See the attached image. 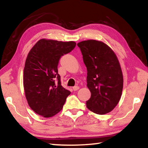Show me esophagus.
I'll return each mask as SVG.
<instances>
[{
  "mask_svg": "<svg viewBox=\"0 0 148 148\" xmlns=\"http://www.w3.org/2000/svg\"><path fill=\"white\" fill-rule=\"evenodd\" d=\"M72 89H73V91H77V90L79 89V87L78 86H74V87H72Z\"/></svg>",
  "mask_w": 148,
  "mask_h": 148,
  "instance_id": "1",
  "label": "esophagus"
}]
</instances>
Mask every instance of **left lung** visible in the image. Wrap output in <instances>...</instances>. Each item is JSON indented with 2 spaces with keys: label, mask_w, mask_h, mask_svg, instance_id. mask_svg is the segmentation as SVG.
Here are the masks:
<instances>
[{
  "label": "left lung",
  "mask_w": 148,
  "mask_h": 148,
  "mask_svg": "<svg viewBox=\"0 0 148 148\" xmlns=\"http://www.w3.org/2000/svg\"><path fill=\"white\" fill-rule=\"evenodd\" d=\"M77 45L87 67V86L91 93L86 101L87 108L99 115L109 113L118 104L123 86L118 59L102 42L89 40Z\"/></svg>",
  "instance_id": "8db88e82"
}]
</instances>
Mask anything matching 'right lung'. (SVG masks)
I'll return each mask as SVG.
<instances>
[{"mask_svg":"<svg viewBox=\"0 0 148 148\" xmlns=\"http://www.w3.org/2000/svg\"><path fill=\"white\" fill-rule=\"evenodd\" d=\"M76 42L41 39L27 56L23 72L25 97L31 108L44 117L61 111L71 91L61 86L57 66Z\"/></svg>","mask_w":148,"mask_h":148,"instance_id":"add662e5","label":"right lung"}]
</instances>
